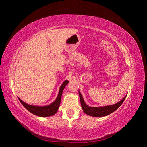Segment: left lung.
<instances>
[{"label":"left lung","instance_id":"left-lung-1","mask_svg":"<svg viewBox=\"0 0 147 147\" xmlns=\"http://www.w3.org/2000/svg\"><path fill=\"white\" fill-rule=\"evenodd\" d=\"M79 96H80V98L81 105H82L83 112L88 115H90V116L94 117H104V116H107V115H108L110 113H112V112H114V111H115L119 107V106L123 104V102H124V99H126V96L124 97L121 101H119L116 104L109 105V106H105V107H91L88 106L85 103H84L83 97L81 94V93L80 92H79Z\"/></svg>","mask_w":147,"mask_h":147}]
</instances>
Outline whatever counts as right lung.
Returning a JSON list of instances; mask_svg holds the SVG:
<instances>
[{
	"mask_svg": "<svg viewBox=\"0 0 147 147\" xmlns=\"http://www.w3.org/2000/svg\"><path fill=\"white\" fill-rule=\"evenodd\" d=\"M69 82L65 80L63 84L61 86L59 89V92L56 100L53 102L52 104L46 105V106H35L32 105H29L25 103L23 101H22L20 98H18L19 100L24 107L27 109L30 113H33L34 115H37L38 117H50L55 115L58 110L59 107L61 103V99L62 96V93L64 90V88L65 87L67 84H68Z\"/></svg>",
	"mask_w": 147,
	"mask_h": 147,
	"instance_id": "right-lung-1",
	"label": "right lung"
}]
</instances>
